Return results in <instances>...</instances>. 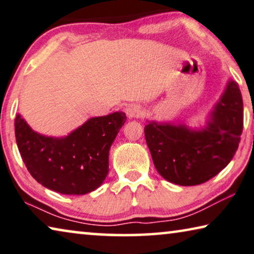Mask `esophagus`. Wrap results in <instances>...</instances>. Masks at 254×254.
<instances>
[{
	"label": "esophagus",
	"instance_id": "esophagus-1",
	"mask_svg": "<svg viewBox=\"0 0 254 254\" xmlns=\"http://www.w3.org/2000/svg\"><path fill=\"white\" fill-rule=\"evenodd\" d=\"M125 112H126V115L129 119L137 118V117L142 115V110H140V108L136 104H128L126 109H125Z\"/></svg>",
	"mask_w": 254,
	"mask_h": 254
}]
</instances>
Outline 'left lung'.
Returning <instances> with one entry per match:
<instances>
[{"label": "left lung", "instance_id": "8db88e82", "mask_svg": "<svg viewBox=\"0 0 254 254\" xmlns=\"http://www.w3.org/2000/svg\"><path fill=\"white\" fill-rule=\"evenodd\" d=\"M243 130V100L229 80L201 130L185 125L149 123L144 127L155 169L182 186L200 185L219 174L237 151Z\"/></svg>", "mask_w": 254, "mask_h": 254}]
</instances>
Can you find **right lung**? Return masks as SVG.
Listing matches in <instances>:
<instances>
[{"label": "right lung", "mask_w": 254, "mask_h": 254, "mask_svg": "<svg viewBox=\"0 0 254 254\" xmlns=\"http://www.w3.org/2000/svg\"><path fill=\"white\" fill-rule=\"evenodd\" d=\"M127 117L122 111L88 119L65 137L37 134L17 115L15 140L29 174L46 189L83 195L102 185L109 150Z\"/></svg>", "instance_id": "1"}]
</instances>
